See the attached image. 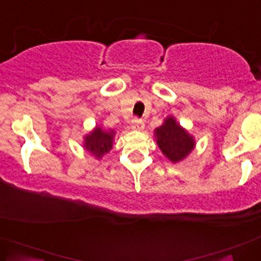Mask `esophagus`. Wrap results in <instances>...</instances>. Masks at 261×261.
<instances>
[{
	"mask_svg": "<svg viewBox=\"0 0 261 261\" xmlns=\"http://www.w3.org/2000/svg\"><path fill=\"white\" fill-rule=\"evenodd\" d=\"M144 126H145V123H144L143 120H139V118H134L133 122H131V128H134V130H144Z\"/></svg>",
	"mask_w": 261,
	"mask_h": 261,
	"instance_id": "1",
	"label": "esophagus"
}]
</instances>
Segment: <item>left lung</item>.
Wrapping results in <instances>:
<instances>
[{"mask_svg": "<svg viewBox=\"0 0 261 261\" xmlns=\"http://www.w3.org/2000/svg\"><path fill=\"white\" fill-rule=\"evenodd\" d=\"M155 139L163 154L173 163L183 160L196 145L193 136L189 135L172 116L155 128Z\"/></svg>", "mask_w": 261, "mask_h": 261, "instance_id": "1", "label": "left lung"}]
</instances>
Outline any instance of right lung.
<instances>
[{"label": "right lung", "mask_w": 261, "mask_h": 261, "mask_svg": "<svg viewBox=\"0 0 261 261\" xmlns=\"http://www.w3.org/2000/svg\"><path fill=\"white\" fill-rule=\"evenodd\" d=\"M115 134L114 130H103L99 126H96L93 131L84 136V149L97 159H101L112 149Z\"/></svg>", "instance_id": "1"}]
</instances>
